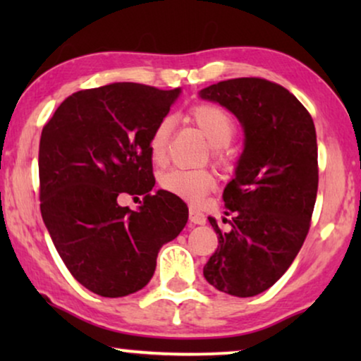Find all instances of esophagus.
<instances>
[{"label": "esophagus", "instance_id": "obj_1", "mask_svg": "<svg viewBox=\"0 0 361 361\" xmlns=\"http://www.w3.org/2000/svg\"><path fill=\"white\" fill-rule=\"evenodd\" d=\"M189 220H190V224H194V225H205L207 216H205L204 214H202V212H199V210L190 209V212H189Z\"/></svg>", "mask_w": 361, "mask_h": 361}]
</instances>
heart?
Instances as JSON below:
<instances>
[{"instance_id": "1", "label": "heart", "mask_w": 361, "mask_h": 361, "mask_svg": "<svg viewBox=\"0 0 361 361\" xmlns=\"http://www.w3.org/2000/svg\"><path fill=\"white\" fill-rule=\"evenodd\" d=\"M190 118L214 146L212 149L214 159L219 162L228 161L225 146L236 135V121L233 115L224 106L202 103V105L192 108ZM172 128H174V120L171 116L161 118L152 128L147 146H149L151 159L156 164H162L167 159ZM159 184L162 189L171 194L180 197L190 204H199L209 192L215 189L216 179L207 169H171L161 174Z\"/></svg>"}]
</instances>
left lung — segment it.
<instances>
[{
  "label": "left lung",
  "instance_id": "1",
  "mask_svg": "<svg viewBox=\"0 0 361 361\" xmlns=\"http://www.w3.org/2000/svg\"><path fill=\"white\" fill-rule=\"evenodd\" d=\"M200 97L228 108L245 128V151L224 190L230 226L209 216L219 246L204 276L221 293L251 298L288 271L309 233L319 187L315 126L288 88L266 78H230Z\"/></svg>",
  "mask_w": 361,
  "mask_h": 361
}]
</instances>
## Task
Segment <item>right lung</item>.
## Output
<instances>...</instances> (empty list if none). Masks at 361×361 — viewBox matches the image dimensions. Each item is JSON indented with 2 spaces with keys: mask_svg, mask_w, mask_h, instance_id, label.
Wrapping results in <instances>:
<instances>
[{
  "mask_svg": "<svg viewBox=\"0 0 361 361\" xmlns=\"http://www.w3.org/2000/svg\"><path fill=\"white\" fill-rule=\"evenodd\" d=\"M179 95L142 83H110L72 93L42 128L41 214L71 274L103 298L145 288L161 246L189 219L179 197L152 194L149 136ZM125 195H143L137 212Z\"/></svg>",
  "mask_w": 361,
  "mask_h": 361,
  "instance_id": "obj_1",
  "label": "right lung"
}]
</instances>
